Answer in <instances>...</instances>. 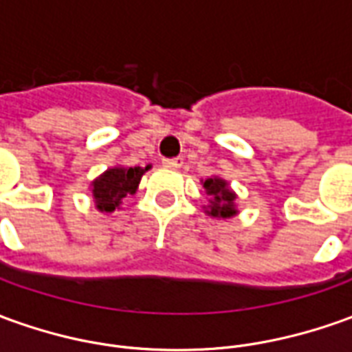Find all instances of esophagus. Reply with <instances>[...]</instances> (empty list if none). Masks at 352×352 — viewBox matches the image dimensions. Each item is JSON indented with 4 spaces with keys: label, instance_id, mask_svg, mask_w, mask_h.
Returning a JSON list of instances; mask_svg holds the SVG:
<instances>
[{
    "label": "esophagus",
    "instance_id": "1",
    "mask_svg": "<svg viewBox=\"0 0 352 352\" xmlns=\"http://www.w3.org/2000/svg\"><path fill=\"white\" fill-rule=\"evenodd\" d=\"M162 164L164 166H170V168H178L184 164V159L182 157H176V159H162Z\"/></svg>",
    "mask_w": 352,
    "mask_h": 352
}]
</instances>
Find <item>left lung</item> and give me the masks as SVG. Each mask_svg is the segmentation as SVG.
<instances>
[{"instance_id":"1","label":"left lung","mask_w":352,"mask_h":352,"mask_svg":"<svg viewBox=\"0 0 352 352\" xmlns=\"http://www.w3.org/2000/svg\"><path fill=\"white\" fill-rule=\"evenodd\" d=\"M203 188L207 191V195H210L208 199L207 212L208 217L212 218H232L237 214L236 199L237 195L232 191L230 184L218 176L207 178L203 182Z\"/></svg>"}]
</instances>
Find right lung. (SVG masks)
Segmentation results:
<instances>
[{
  "label": "right lung",
  "mask_w": 352,
  "mask_h": 352,
  "mask_svg": "<svg viewBox=\"0 0 352 352\" xmlns=\"http://www.w3.org/2000/svg\"><path fill=\"white\" fill-rule=\"evenodd\" d=\"M147 168L149 166H113L103 172L99 178L91 182L96 208L101 212H113L115 208L120 207L126 195H134Z\"/></svg>",
  "instance_id": "add662e5"
}]
</instances>
